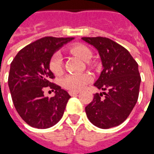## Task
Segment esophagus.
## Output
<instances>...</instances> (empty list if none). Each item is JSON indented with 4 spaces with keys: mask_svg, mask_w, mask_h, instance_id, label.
<instances>
[{
    "mask_svg": "<svg viewBox=\"0 0 154 154\" xmlns=\"http://www.w3.org/2000/svg\"><path fill=\"white\" fill-rule=\"evenodd\" d=\"M68 93H69L70 96L72 97V96H76V95H77V94H79V91H70Z\"/></svg>",
    "mask_w": 154,
    "mask_h": 154,
    "instance_id": "esophagus-1",
    "label": "esophagus"
}]
</instances>
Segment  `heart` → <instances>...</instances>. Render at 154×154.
I'll return each mask as SVG.
<instances>
[{"label": "heart", "mask_w": 154, "mask_h": 154, "mask_svg": "<svg viewBox=\"0 0 154 154\" xmlns=\"http://www.w3.org/2000/svg\"><path fill=\"white\" fill-rule=\"evenodd\" d=\"M69 52L71 54L77 56L82 60L87 62L89 66H91L90 60L92 57V52L86 45L77 44L69 48ZM49 68L51 72L57 76L63 73V57L60 54H54L49 61ZM90 75L87 73L72 74L67 75L62 81V85L64 88L70 91H79L82 89L87 84L91 82Z\"/></svg>", "instance_id": "heart-1"}]
</instances>
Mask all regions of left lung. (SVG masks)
Listing matches in <instances>:
<instances>
[{"label":"left lung","mask_w":154,"mask_h":154,"mask_svg":"<svg viewBox=\"0 0 154 154\" xmlns=\"http://www.w3.org/2000/svg\"><path fill=\"white\" fill-rule=\"evenodd\" d=\"M96 48L103 70L94 86L106 92L94 94L85 110L88 119L100 129L118 126L125 120L138 100L141 77L136 61L126 48L105 37H83Z\"/></svg>","instance_id":"left-lung-1"}]
</instances>
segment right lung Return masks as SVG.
I'll return each instance as SVG.
<instances>
[{"instance_id":"right-lung-1","label":"right lung","mask_w":154,"mask_h":154,"mask_svg":"<svg viewBox=\"0 0 154 154\" xmlns=\"http://www.w3.org/2000/svg\"><path fill=\"white\" fill-rule=\"evenodd\" d=\"M74 38L44 37L19 51L11 63L8 85L15 110L25 123L37 129H48L63 117L70 96L51 80L52 56L63 44ZM46 88L54 91L53 97H45Z\"/></svg>"}]
</instances>
